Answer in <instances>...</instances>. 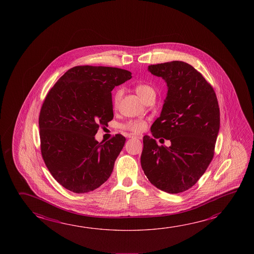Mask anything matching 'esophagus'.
<instances>
[{"label":"esophagus","mask_w":254,"mask_h":254,"mask_svg":"<svg viewBox=\"0 0 254 254\" xmlns=\"http://www.w3.org/2000/svg\"><path fill=\"white\" fill-rule=\"evenodd\" d=\"M129 137L130 138H136V139H142V135L141 134H129Z\"/></svg>","instance_id":"1"}]
</instances>
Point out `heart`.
Returning <instances> with one entry per match:
<instances>
[{
  "mask_svg": "<svg viewBox=\"0 0 254 254\" xmlns=\"http://www.w3.org/2000/svg\"><path fill=\"white\" fill-rule=\"evenodd\" d=\"M135 91L137 93L139 96H141L143 100L146 101L150 96H155L156 92L154 89L153 87H151L150 84L147 83H138L135 85L134 87ZM123 95V90L120 88L118 89L114 96H113V106L117 108L118 105L120 104L121 97ZM122 127L127 130H129L133 133H139L143 131L146 128V122L142 120H130V121H127L122 125Z\"/></svg>",
  "mask_w": 254,
  "mask_h": 254,
  "instance_id": "1",
  "label": "heart"
}]
</instances>
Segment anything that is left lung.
<instances>
[{"mask_svg": "<svg viewBox=\"0 0 254 254\" xmlns=\"http://www.w3.org/2000/svg\"><path fill=\"white\" fill-rule=\"evenodd\" d=\"M168 87L160 117L143 136L141 164L155 187L172 194L194 186L214 155L220 129V108L211 84L194 67L182 61L149 65ZM170 139L158 146L155 138ZM162 140V139H161Z\"/></svg>", "mask_w": 254, "mask_h": 254, "instance_id": "1", "label": "left lung"}]
</instances>
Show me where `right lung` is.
Masks as SVG:
<instances>
[{"instance_id": "obj_1", "label": "right lung", "mask_w": 254, "mask_h": 254, "mask_svg": "<svg viewBox=\"0 0 254 254\" xmlns=\"http://www.w3.org/2000/svg\"><path fill=\"white\" fill-rule=\"evenodd\" d=\"M131 74L116 67L79 65L48 93L39 116L41 152L50 174L68 190L93 191L112 175L126 138L117 133L101 144L95 135L113 119V88Z\"/></svg>"}]
</instances>
